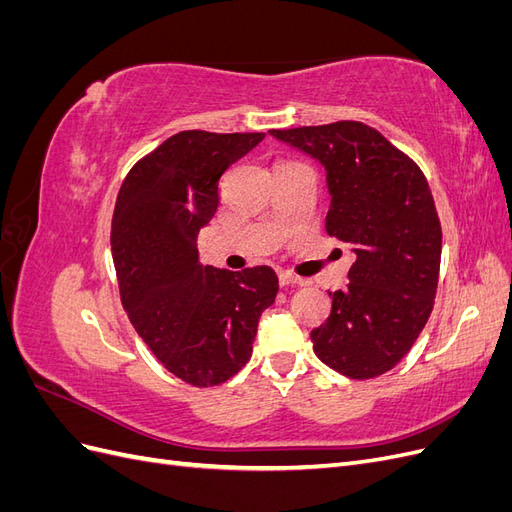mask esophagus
Instances as JSON below:
<instances>
[{
	"label": "esophagus",
	"mask_w": 512,
	"mask_h": 512,
	"mask_svg": "<svg viewBox=\"0 0 512 512\" xmlns=\"http://www.w3.org/2000/svg\"><path fill=\"white\" fill-rule=\"evenodd\" d=\"M280 284L282 286H307L309 282L303 280V277L292 275V273H280Z\"/></svg>",
	"instance_id": "34e87169"
}]
</instances>
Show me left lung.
I'll return each instance as SVG.
<instances>
[{"label": "left lung", "instance_id": "obj_1", "mask_svg": "<svg viewBox=\"0 0 512 512\" xmlns=\"http://www.w3.org/2000/svg\"><path fill=\"white\" fill-rule=\"evenodd\" d=\"M327 170L329 237L348 243L346 290L312 331L318 359L352 380L391 371L414 346L438 290L442 226L418 164L361 121L271 130Z\"/></svg>", "mask_w": 512, "mask_h": 512}]
</instances>
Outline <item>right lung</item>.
Masks as SVG:
<instances>
[{
    "mask_svg": "<svg viewBox=\"0 0 512 512\" xmlns=\"http://www.w3.org/2000/svg\"><path fill=\"white\" fill-rule=\"evenodd\" d=\"M262 138L179 132L138 160L117 194L111 250L121 305L170 374L203 389L250 361L260 314L280 288L271 267L232 273L198 260L222 175Z\"/></svg>",
    "mask_w": 512,
    "mask_h": 512,
    "instance_id": "add662e5",
    "label": "right lung"
}]
</instances>
